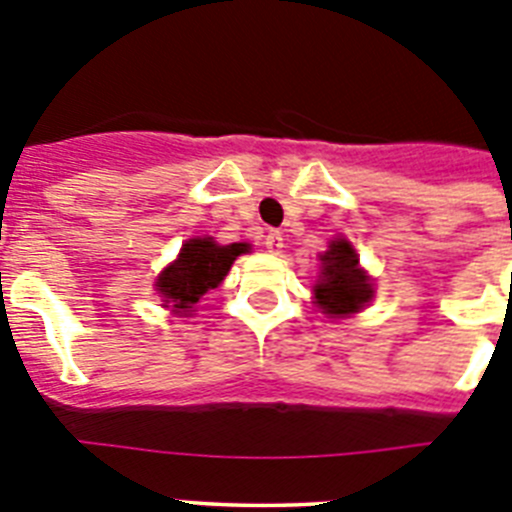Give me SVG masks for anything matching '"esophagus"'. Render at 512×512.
<instances>
[{
    "label": "esophagus",
    "instance_id": "obj_1",
    "mask_svg": "<svg viewBox=\"0 0 512 512\" xmlns=\"http://www.w3.org/2000/svg\"><path fill=\"white\" fill-rule=\"evenodd\" d=\"M264 246L269 248L271 253L282 251V248H284L282 233H279V230H269V233H266V238H264Z\"/></svg>",
    "mask_w": 512,
    "mask_h": 512
}]
</instances>
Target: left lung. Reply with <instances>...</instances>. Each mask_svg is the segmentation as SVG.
Returning <instances> with one entry per match:
<instances>
[{
  "label": "left lung",
  "instance_id": "obj_1",
  "mask_svg": "<svg viewBox=\"0 0 512 512\" xmlns=\"http://www.w3.org/2000/svg\"><path fill=\"white\" fill-rule=\"evenodd\" d=\"M323 279L315 284V300L328 315H348L372 300V284L359 269L351 243L338 238L323 253Z\"/></svg>",
  "mask_w": 512,
  "mask_h": 512
}]
</instances>
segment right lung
<instances>
[{
  "mask_svg": "<svg viewBox=\"0 0 512 512\" xmlns=\"http://www.w3.org/2000/svg\"><path fill=\"white\" fill-rule=\"evenodd\" d=\"M246 251V243L217 246L212 238H192V241L184 243L179 259L158 277V295H164V302H171L176 312L187 315L207 289H215L223 282L235 256Z\"/></svg>",
  "mask_w": 512,
  "mask_h": 512,
  "instance_id": "right-lung-1",
  "label": "right lung"
}]
</instances>
